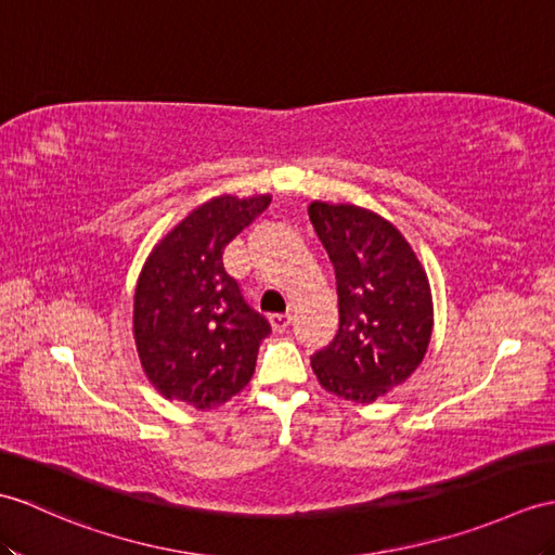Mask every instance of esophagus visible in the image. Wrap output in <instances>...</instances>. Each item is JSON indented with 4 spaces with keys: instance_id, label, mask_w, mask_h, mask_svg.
Listing matches in <instances>:
<instances>
[{
    "instance_id": "obj_1",
    "label": "esophagus",
    "mask_w": 555,
    "mask_h": 555,
    "mask_svg": "<svg viewBox=\"0 0 555 555\" xmlns=\"http://www.w3.org/2000/svg\"><path fill=\"white\" fill-rule=\"evenodd\" d=\"M269 324H272V328L276 333L286 331L291 326V314H272V317H269Z\"/></svg>"
}]
</instances>
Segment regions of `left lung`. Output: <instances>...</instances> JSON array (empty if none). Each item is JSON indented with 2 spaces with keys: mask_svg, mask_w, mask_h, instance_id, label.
Instances as JSON below:
<instances>
[{
  "mask_svg": "<svg viewBox=\"0 0 555 555\" xmlns=\"http://www.w3.org/2000/svg\"><path fill=\"white\" fill-rule=\"evenodd\" d=\"M336 269L340 324L312 357L319 385L357 404L376 402L414 373L433 336L430 281L388 219L352 203H309Z\"/></svg>",
  "mask_w": 555,
  "mask_h": 555,
  "instance_id": "left-lung-1",
  "label": "left lung"
}]
</instances>
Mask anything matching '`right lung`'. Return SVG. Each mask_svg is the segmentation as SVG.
Wrapping results in <instances>:
<instances>
[{"mask_svg": "<svg viewBox=\"0 0 555 555\" xmlns=\"http://www.w3.org/2000/svg\"><path fill=\"white\" fill-rule=\"evenodd\" d=\"M269 203V193L205 201L167 231L141 267L132 331L141 369L165 399L212 409L250 383L272 326L243 300L222 255Z\"/></svg>", "mask_w": 555, "mask_h": 555, "instance_id": "1", "label": "right lung"}]
</instances>
